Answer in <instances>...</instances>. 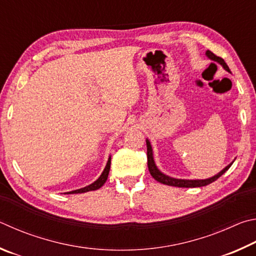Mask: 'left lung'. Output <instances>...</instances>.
Wrapping results in <instances>:
<instances>
[{
  "instance_id": "left-lung-1",
  "label": "left lung",
  "mask_w": 256,
  "mask_h": 256,
  "mask_svg": "<svg viewBox=\"0 0 256 256\" xmlns=\"http://www.w3.org/2000/svg\"><path fill=\"white\" fill-rule=\"evenodd\" d=\"M206 55H207L208 58H210L212 60H214L220 64L224 68H225L228 73H230V67L227 66V64L225 62V60H222V58L218 57L214 55V52H212L210 50L206 52ZM146 145H147V165H148V170H150V176H153L156 181H158L160 183H163V184H166V186H178V188H198V186H208L210 183H212L214 181H216L218 178H220L224 173H225L228 168L232 166V164L234 162H232L230 164H228L227 166L222 170L216 176H214L212 178H204V180H183V178H171L168 176H165L164 173H162L158 168L155 164V160L153 158V150H152V145L148 140H146Z\"/></svg>"
}]
</instances>
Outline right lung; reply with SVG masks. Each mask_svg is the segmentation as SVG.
Masks as SVG:
<instances>
[{
  "label": "right lung",
  "mask_w": 256,
  "mask_h": 256,
  "mask_svg": "<svg viewBox=\"0 0 256 256\" xmlns=\"http://www.w3.org/2000/svg\"><path fill=\"white\" fill-rule=\"evenodd\" d=\"M110 165H111V158H109L106 162V165L104 170H103L102 174L100 176V178H98L96 181H94L92 184H90L85 188H82V189H78V190H74V191H70V192H67L68 194H84V192H88V191H94V190H98L100 189V188L104 184L108 176H109V171H110Z\"/></svg>",
  "instance_id": "right-lung-1"
}]
</instances>
